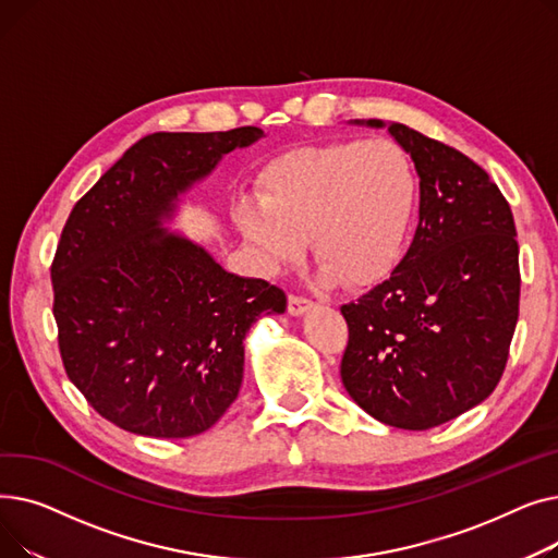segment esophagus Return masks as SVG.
Segmentation results:
<instances>
[{"instance_id":"obj_1","label":"esophagus","mask_w":558,"mask_h":558,"mask_svg":"<svg viewBox=\"0 0 558 558\" xmlns=\"http://www.w3.org/2000/svg\"><path fill=\"white\" fill-rule=\"evenodd\" d=\"M310 307H312V301H310V299L299 296V294H289L287 310H289L291 316H301V314H305Z\"/></svg>"}]
</instances>
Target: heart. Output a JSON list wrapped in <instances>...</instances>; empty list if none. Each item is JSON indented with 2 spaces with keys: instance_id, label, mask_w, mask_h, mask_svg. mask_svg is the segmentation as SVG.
<instances>
[{
  "instance_id": "1",
  "label": "heart",
  "mask_w": 558,
  "mask_h": 558,
  "mask_svg": "<svg viewBox=\"0 0 558 558\" xmlns=\"http://www.w3.org/2000/svg\"><path fill=\"white\" fill-rule=\"evenodd\" d=\"M418 203V171L400 144L353 140L276 156L232 215L267 274L299 262L310 238L324 280L362 289L400 264Z\"/></svg>"
}]
</instances>
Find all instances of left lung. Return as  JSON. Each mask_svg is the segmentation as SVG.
<instances>
[{"instance_id":"1","label":"left lung","mask_w":558,"mask_h":558,"mask_svg":"<svg viewBox=\"0 0 558 558\" xmlns=\"http://www.w3.org/2000/svg\"><path fill=\"white\" fill-rule=\"evenodd\" d=\"M389 133L421 175V219L391 278L341 305V383L379 423L429 429L486 400L505 373L520 305L515 223L477 162L404 124Z\"/></svg>"}]
</instances>
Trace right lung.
<instances>
[{"instance_id":"obj_1","label":"right lung","mask_w":558,"mask_h":558,"mask_svg":"<svg viewBox=\"0 0 558 558\" xmlns=\"http://www.w3.org/2000/svg\"><path fill=\"white\" fill-rule=\"evenodd\" d=\"M264 133H151L81 196L53 262V318L68 377L99 416L140 436L210 429L238 398L244 337L282 314L284 291L228 274L160 228L223 154Z\"/></svg>"}]
</instances>
